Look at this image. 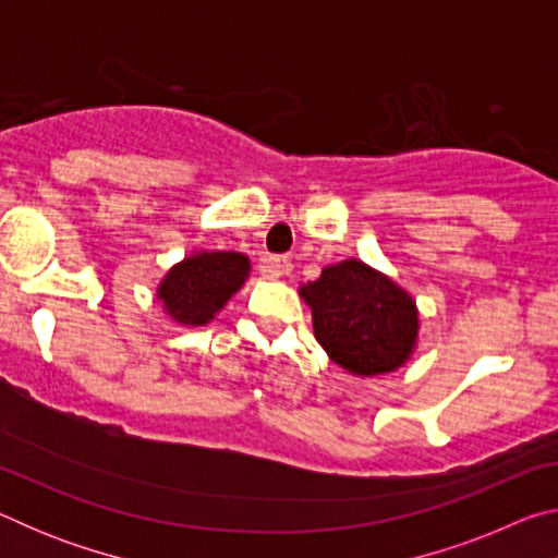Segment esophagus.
<instances>
[{"label":"esophagus","instance_id":"esophagus-1","mask_svg":"<svg viewBox=\"0 0 558 558\" xmlns=\"http://www.w3.org/2000/svg\"><path fill=\"white\" fill-rule=\"evenodd\" d=\"M290 270H292V263L286 256H272L266 260V272L270 278H282V276H288Z\"/></svg>","mask_w":558,"mask_h":558}]
</instances>
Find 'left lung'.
Segmentation results:
<instances>
[{
    "label": "left lung",
    "mask_w": 558,
    "mask_h": 558,
    "mask_svg": "<svg viewBox=\"0 0 558 558\" xmlns=\"http://www.w3.org/2000/svg\"><path fill=\"white\" fill-rule=\"evenodd\" d=\"M298 292L313 310L315 339L347 374L366 379L391 374L418 347V305L409 290L369 263H332Z\"/></svg>",
    "instance_id": "obj_1"
}]
</instances>
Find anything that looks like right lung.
<instances>
[{"label": "right lung", "instance_id": "right-lung-1", "mask_svg": "<svg viewBox=\"0 0 558 558\" xmlns=\"http://www.w3.org/2000/svg\"><path fill=\"white\" fill-rule=\"evenodd\" d=\"M251 276L248 256L235 251H192L157 286V302L172 323L204 327L221 313Z\"/></svg>", "mask_w": 558, "mask_h": 558}]
</instances>
